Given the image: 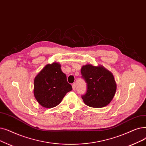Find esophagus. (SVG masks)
<instances>
[{
  "instance_id": "1",
  "label": "esophagus",
  "mask_w": 146,
  "mask_h": 146,
  "mask_svg": "<svg viewBox=\"0 0 146 146\" xmlns=\"http://www.w3.org/2000/svg\"><path fill=\"white\" fill-rule=\"evenodd\" d=\"M72 88L73 90H76V84H72Z\"/></svg>"
}]
</instances>
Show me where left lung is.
I'll return each mask as SVG.
<instances>
[{
    "instance_id": "8db88e82",
    "label": "left lung",
    "mask_w": 146,
    "mask_h": 146,
    "mask_svg": "<svg viewBox=\"0 0 146 146\" xmlns=\"http://www.w3.org/2000/svg\"><path fill=\"white\" fill-rule=\"evenodd\" d=\"M87 84V90L82 96L86 105L101 108L108 105L115 96L116 84L113 74L102 66L86 64L80 70Z\"/></svg>"
}]
</instances>
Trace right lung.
<instances>
[{
  "label": "right lung",
  "instance_id": "right-lung-1",
  "mask_svg": "<svg viewBox=\"0 0 146 146\" xmlns=\"http://www.w3.org/2000/svg\"><path fill=\"white\" fill-rule=\"evenodd\" d=\"M72 90V85L67 82L66 75L62 72L58 62L46 65L35 78L34 96L39 104L45 108L58 106Z\"/></svg>",
  "mask_w": 146,
  "mask_h": 146
}]
</instances>
